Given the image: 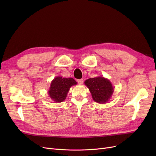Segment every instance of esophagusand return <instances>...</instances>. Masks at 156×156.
Returning a JSON list of instances; mask_svg holds the SVG:
<instances>
[{"instance_id":"1","label":"esophagus","mask_w":156,"mask_h":156,"mask_svg":"<svg viewBox=\"0 0 156 156\" xmlns=\"http://www.w3.org/2000/svg\"><path fill=\"white\" fill-rule=\"evenodd\" d=\"M77 81V83H78L79 84H82L83 83V79H78Z\"/></svg>"}]
</instances>
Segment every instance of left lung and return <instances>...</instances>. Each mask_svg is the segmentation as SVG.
I'll return each instance as SVG.
<instances>
[{"label": "left lung", "mask_w": 156, "mask_h": 156, "mask_svg": "<svg viewBox=\"0 0 156 156\" xmlns=\"http://www.w3.org/2000/svg\"><path fill=\"white\" fill-rule=\"evenodd\" d=\"M84 84L89 88L94 101L99 103L107 102L114 91L109 80L102 77L90 78Z\"/></svg>", "instance_id": "obj_1"}]
</instances>
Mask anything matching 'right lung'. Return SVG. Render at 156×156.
Returning <instances> with one entry per match:
<instances>
[{
	"instance_id": "obj_1",
	"label": "right lung",
	"mask_w": 156,
	"mask_h": 156,
	"mask_svg": "<svg viewBox=\"0 0 156 156\" xmlns=\"http://www.w3.org/2000/svg\"><path fill=\"white\" fill-rule=\"evenodd\" d=\"M75 84L77 82L73 78L56 77L51 83L48 94L54 102H62L66 98L70 87Z\"/></svg>"
}]
</instances>
